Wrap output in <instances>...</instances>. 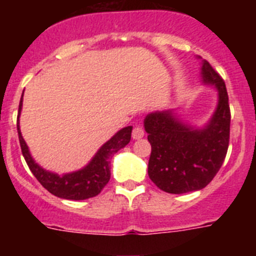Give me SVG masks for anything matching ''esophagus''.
<instances>
[{
  "label": "esophagus",
  "instance_id": "obj_1",
  "mask_svg": "<svg viewBox=\"0 0 256 256\" xmlns=\"http://www.w3.org/2000/svg\"><path fill=\"white\" fill-rule=\"evenodd\" d=\"M144 136V130L141 124H138V126H136L134 128H133V132H132L133 140H140Z\"/></svg>",
  "mask_w": 256,
  "mask_h": 256
}]
</instances>
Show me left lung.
<instances>
[{"instance_id": "obj_1", "label": "left lung", "mask_w": 256, "mask_h": 256, "mask_svg": "<svg viewBox=\"0 0 256 256\" xmlns=\"http://www.w3.org/2000/svg\"><path fill=\"white\" fill-rule=\"evenodd\" d=\"M202 79L219 91L216 110L202 130L183 124L172 110L148 114L144 130L151 144L148 177L162 191L187 194L204 188L224 162L230 144V110L226 83L206 60Z\"/></svg>"}]
</instances>
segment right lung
<instances>
[{
	"instance_id": "obj_1",
	"label": "right lung",
	"mask_w": 256,
	"mask_h": 256,
	"mask_svg": "<svg viewBox=\"0 0 256 256\" xmlns=\"http://www.w3.org/2000/svg\"><path fill=\"white\" fill-rule=\"evenodd\" d=\"M24 94V92H22ZM22 96L20 98L19 112H18V134H19L20 148L29 169L38 182L52 195L66 200H86L97 196L102 191L110 180V159L115 152L130 144L132 126H126L120 130L114 137L108 140L100 150L97 151L94 159L87 166L74 173L64 174L62 177L55 173L42 169L34 160L32 159L28 146L22 138L19 128V115L22 110Z\"/></svg>"
}]
</instances>
